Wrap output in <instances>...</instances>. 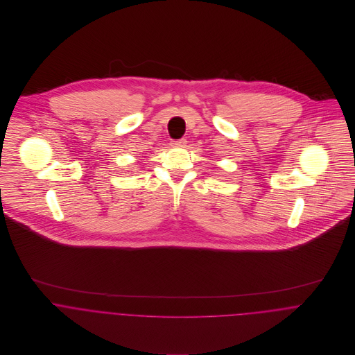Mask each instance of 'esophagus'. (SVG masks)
Wrapping results in <instances>:
<instances>
[{
	"instance_id": "34e87169",
	"label": "esophagus",
	"mask_w": 355,
	"mask_h": 355,
	"mask_svg": "<svg viewBox=\"0 0 355 355\" xmlns=\"http://www.w3.org/2000/svg\"><path fill=\"white\" fill-rule=\"evenodd\" d=\"M186 144H187L186 139H178V141H172L171 145H172L173 148H184Z\"/></svg>"
}]
</instances>
